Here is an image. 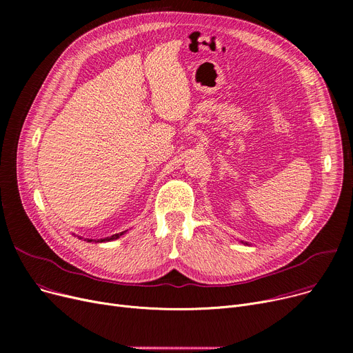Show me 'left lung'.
<instances>
[{
	"label": "left lung",
	"mask_w": 353,
	"mask_h": 353,
	"mask_svg": "<svg viewBox=\"0 0 353 353\" xmlns=\"http://www.w3.org/2000/svg\"><path fill=\"white\" fill-rule=\"evenodd\" d=\"M242 243H243V242H242ZM246 245H248V243H246Z\"/></svg>",
	"instance_id": "1"
}]
</instances>
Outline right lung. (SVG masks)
Wrapping results in <instances>:
<instances>
[{"mask_svg":"<svg viewBox=\"0 0 353 353\" xmlns=\"http://www.w3.org/2000/svg\"><path fill=\"white\" fill-rule=\"evenodd\" d=\"M125 233V230L124 232H121V233H116V234H113V236H110V237H105V239H84V240H87V242H94V243H103V242H110V240H116V239H119L121 234H124ZM80 239H83V237H80Z\"/></svg>","mask_w":353,"mask_h":353,"instance_id":"right-lung-1","label":"right lung"}]
</instances>
